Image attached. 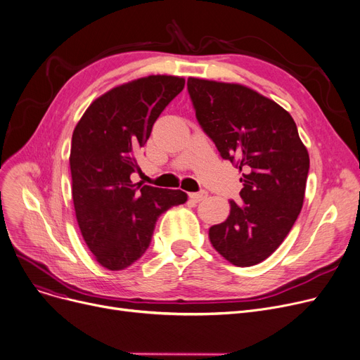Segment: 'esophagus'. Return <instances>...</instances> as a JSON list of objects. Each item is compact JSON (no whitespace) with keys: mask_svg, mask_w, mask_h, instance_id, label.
<instances>
[{"mask_svg":"<svg viewBox=\"0 0 360 360\" xmlns=\"http://www.w3.org/2000/svg\"><path fill=\"white\" fill-rule=\"evenodd\" d=\"M188 196L193 202H202L207 198V192H206V190H202V192H198V193H190Z\"/></svg>","mask_w":360,"mask_h":360,"instance_id":"1","label":"esophagus"}]
</instances>
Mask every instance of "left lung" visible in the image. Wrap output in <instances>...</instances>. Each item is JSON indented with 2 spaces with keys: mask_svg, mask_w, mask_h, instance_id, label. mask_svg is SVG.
Instances as JSON below:
<instances>
[{
  "mask_svg": "<svg viewBox=\"0 0 360 360\" xmlns=\"http://www.w3.org/2000/svg\"><path fill=\"white\" fill-rule=\"evenodd\" d=\"M203 132L243 177L241 200L209 240L229 263L255 266L276 250L297 221L305 195L309 155L297 123L278 103L240 84L187 79Z\"/></svg>",
  "mask_w": 360,
  "mask_h": 360,
  "instance_id": "1",
  "label": "left lung"
}]
</instances>
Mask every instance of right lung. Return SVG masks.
<instances>
[{
  "label": "right lung",
  "mask_w": 360,
  "mask_h": 360,
  "mask_svg": "<svg viewBox=\"0 0 360 360\" xmlns=\"http://www.w3.org/2000/svg\"><path fill=\"white\" fill-rule=\"evenodd\" d=\"M184 78L150 75L97 100L77 123L71 142L72 200L84 241L109 270L135 263L151 244L157 219L183 205L181 190L132 183L136 155Z\"/></svg>",
  "instance_id": "obj_1"
}]
</instances>
